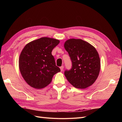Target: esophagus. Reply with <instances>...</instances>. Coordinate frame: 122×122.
I'll return each instance as SVG.
<instances>
[{
	"label": "esophagus",
	"mask_w": 122,
	"mask_h": 122,
	"mask_svg": "<svg viewBox=\"0 0 122 122\" xmlns=\"http://www.w3.org/2000/svg\"><path fill=\"white\" fill-rule=\"evenodd\" d=\"M60 69H61V71H63V70H64V66H61V67H60Z\"/></svg>",
	"instance_id": "esophagus-1"
}]
</instances>
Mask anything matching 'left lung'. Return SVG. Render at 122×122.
I'll list each match as a JSON object with an SVG mask.
<instances>
[{"label":"left lung","instance_id":"obj_1","mask_svg":"<svg viewBox=\"0 0 122 122\" xmlns=\"http://www.w3.org/2000/svg\"><path fill=\"white\" fill-rule=\"evenodd\" d=\"M72 61L70 70L65 75L68 81L77 88H86L93 84L100 70V61L95 48L81 39H69L64 44Z\"/></svg>","mask_w":122,"mask_h":122}]
</instances>
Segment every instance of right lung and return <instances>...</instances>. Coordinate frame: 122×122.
I'll use <instances>...</instances> for the list:
<instances>
[{"label":"right lung","mask_w":122,"mask_h":122,"mask_svg":"<svg viewBox=\"0 0 122 122\" xmlns=\"http://www.w3.org/2000/svg\"><path fill=\"white\" fill-rule=\"evenodd\" d=\"M59 43L58 40L41 38L27 44L22 51L20 71L25 81L31 87H45L51 82L55 74L61 71L51 53Z\"/></svg>","instance_id":"add662e5"}]
</instances>
